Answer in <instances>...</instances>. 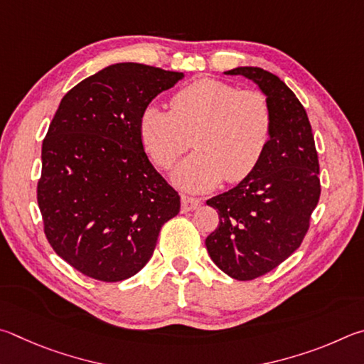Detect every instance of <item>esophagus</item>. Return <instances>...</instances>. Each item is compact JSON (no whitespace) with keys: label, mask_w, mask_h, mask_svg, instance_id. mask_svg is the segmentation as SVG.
Returning <instances> with one entry per match:
<instances>
[{"label":"esophagus","mask_w":364,"mask_h":364,"mask_svg":"<svg viewBox=\"0 0 364 364\" xmlns=\"http://www.w3.org/2000/svg\"><path fill=\"white\" fill-rule=\"evenodd\" d=\"M201 205V201L198 198H193V196H187V195H182V211L183 213H188V211H193Z\"/></svg>","instance_id":"1"}]
</instances>
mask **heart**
Listing matches in <instances>:
<instances>
[{
	"label": "heart",
	"mask_w": 364,
	"mask_h": 364,
	"mask_svg": "<svg viewBox=\"0 0 364 364\" xmlns=\"http://www.w3.org/2000/svg\"><path fill=\"white\" fill-rule=\"evenodd\" d=\"M273 114L267 95L240 91L230 82L200 78L171 99V112L156 105L139 118L140 140L159 168L169 169L190 145L196 151L177 166L172 181L188 192H206L224 178L250 177L267 151Z\"/></svg>",
	"instance_id": "1"
}]
</instances>
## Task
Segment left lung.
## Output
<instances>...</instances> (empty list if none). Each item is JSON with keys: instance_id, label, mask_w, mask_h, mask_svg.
Masks as SVG:
<instances>
[{"instance_id": "1", "label": "left lung", "mask_w": 364, "mask_h": 364, "mask_svg": "<svg viewBox=\"0 0 364 364\" xmlns=\"http://www.w3.org/2000/svg\"><path fill=\"white\" fill-rule=\"evenodd\" d=\"M256 82L272 108L270 144L250 177L206 201L219 211V225L206 238L213 262L228 277L247 282L288 259L301 246L321 193L320 164L307 112L277 75L238 67Z\"/></svg>"}]
</instances>
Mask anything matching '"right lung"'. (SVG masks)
<instances>
[{
    "label": "right lung",
    "mask_w": 364,
    "mask_h": 364,
    "mask_svg": "<svg viewBox=\"0 0 364 364\" xmlns=\"http://www.w3.org/2000/svg\"><path fill=\"white\" fill-rule=\"evenodd\" d=\"M183 78L144 63L100 70L63 95L41 149L38 206L59 257L114 283L144 269L181 196L140 140L145 107Z\"/></svg>",
    "instance_id": "add662e5"
}]
</instances>
